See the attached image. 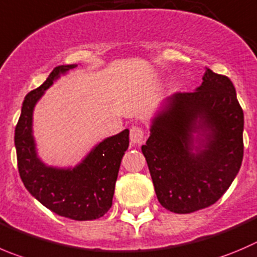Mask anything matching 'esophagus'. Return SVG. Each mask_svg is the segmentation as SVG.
I'll list each match as a JSON object with an SVG mask.
<instances>
[{
	"label": "esophagus",
	"instance_id": "1",
	"mask_svg": "<svg viewBox=\"0 0 257 257\" xmlns=\"http://www.w3.org/2000/svg\"><path fill=\"white\" fill-rule=\"evenodd\" d=\"M144 138H145V133L140 126L131 127L130 130V140L133 145H140L143 144Z\"/></svg>",
	"mask_w": 257,
	"mask_h": 257
}]
</instances>
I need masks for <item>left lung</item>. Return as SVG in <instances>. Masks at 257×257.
<instances>
[{
	"mask_svg": "<svg viewBox=\"0 0 257 257\" xmlns=\"http://www.w3.org/2000/svg\"><path fill=\"white\" fill-rule=\"evenodd\" d=\"M194 92L168 97L141 146L156 197L174 213L212 206L236 178L243 158V111L224 75L206 68Z\"/></svg>",
	"mask_w": 257,
	"mask_h": 257,
	"instance_id": "1",
	"label": "left lung"
}]
</instances>
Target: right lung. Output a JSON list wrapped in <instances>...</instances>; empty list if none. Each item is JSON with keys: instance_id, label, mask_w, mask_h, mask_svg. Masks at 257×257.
Listing matches in <instances>:
<instances>
[{"instance_id": "obj_1", "label": "right lung", "mask_w": 257, "mask_h": 257, "mask_svg": "<svg viewBox=\"0 0 257 257\" xmlns=\"http://www.w3.org/2000/svg\"><path fill=\"white\" fill-rule=\"evenodd\" d=\"M75 67L77 64L54 68L40 87L28 93L15 128V148L21 180L34 198L62 217L92 221L111 208L122 156L128 148L130 131L126 128L104 139L74 168L49 167L43 163L36 153L33 135L35 104L60 74Z\"/></svg>"}]
</instances>
